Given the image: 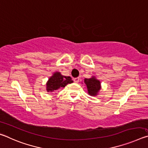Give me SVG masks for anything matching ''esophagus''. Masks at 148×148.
Returning a JSON list of instances; mask_svg holds the SVG:
<instances>
[{"instance_id": "obj_1", "label": "esophagus", "mask_w": 148, "mask_h": 148, "mask_svg": "<svg viewBox=\"0 0 148 148\" xmlns=\"http://www.w3.org/2000/svg\"><path fill=\"white\" fill-rule=\"evenodd\" d=\"M79 80V77H75V78H74V81L75 83H78Z\"/></svg>"}]
</instances>
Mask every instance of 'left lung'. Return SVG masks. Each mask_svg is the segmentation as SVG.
Here are the masks:
<instances>
[{"label": "left lung", "mask_w": 148, "mask_h": 148, "mask_svg": "<svg viewBox=\"0 0 148 148\" xmlns=\"http://www.w3.org/2000/svg\"><path fill=\"white\" fill-rule=\"evenodd\" d=\"M84 82L87 86L88 93L91 96H95L101 89V83L99 80L92 77L91 78H85Z\"/></svg>", "instance_id": "left-lung-1"}]
</instances>
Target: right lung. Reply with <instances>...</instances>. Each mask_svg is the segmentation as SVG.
I'll list each match as a JSON object with an SVG mask.
<instances>
[{"label":"right lung","instance_id":"obj_1","mask_svg":"<svg viewBox=\"0 0 148 148\" xmlns=\"http://www.w3.org/2000/svg\"><path fill=\"white\" fill-rule=\"evenodd\" d=\"M73 82L70 76H62L59 72H56L53 76L49 79L47 83V92H52L65 87L68 84Z\"/></svg>","mask_w":148,"mask_h":148}]
</instances>
